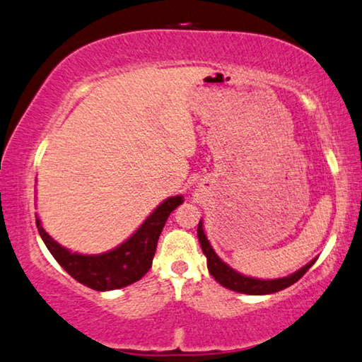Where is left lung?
Wrapping results in <instances>:
<instances>
[{"mask_svg":"<svg viewBox=\"0 0 362 362\" xmlns=\"http://www.w3.org/2000/svg\"><path fill=\"white\" fill-rule=\"evenodd\" d=\"M197 236H199L200 247H202V252L205 254V257H207L209 272L212 274L215 280L218 281L221 286L228 288V290L244 293V294H270V293L285 290V288L291 286L293 283H296L315 262V259L310 260L308 265H304L303 269L294 272L293 275L276 278V280H259V278H251V276H244L241 274H238V272L233 270L231 267H228L223 260L215 254L212 246H210L207 236H205L204 233L202 220L199 221Z\"/></svg>","mask_w":362,"mask_h":362,"instance_id":"1","label":"left lung"}]
</instances>
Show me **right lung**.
<instances>
[{
    "label": "right lung",
    "mask_w": 362,
    "mask_h": 362,
    "mask_svg": "<svg viewBox=\"0 0 362 362\" xmlns=\"http://www.w3.org/2000/svg\"><path fill=\"white\" fill-rule=\"evenodd\" d=\"M181 204V196L166 199L126 243L113 251L98 255H82L68 251L43 230L38 218L37 228L48 251L74 280L97 291L118 290L141 280L150 270L160 233L170 214Z\"/></svg>",
    "instance_id": "1"
}]
</instances>
